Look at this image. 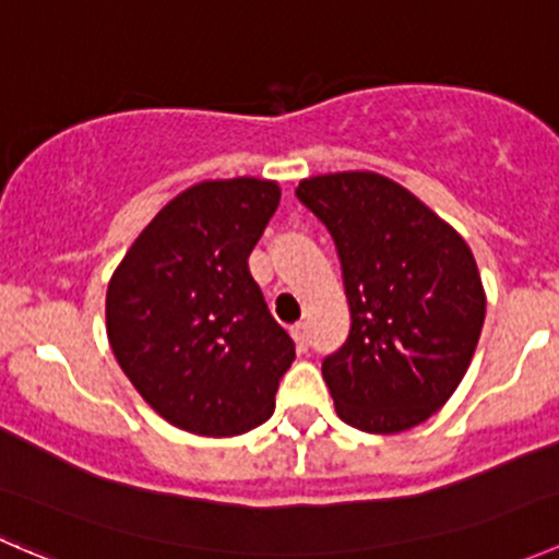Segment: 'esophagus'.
I'll list each match as a JSON object with an SVG mask.
<instances>
[{"label":"esophagus","mask_w":559,"mask_h":559,"mask_svg":"<svg viewBox=\"0 0 559 559\" xmlns=\"http://www.w3.org/2000/svg\"><path fill=\"white\" fill-rule=\"evenodd\" d=\"M292 337H295V343H297V348H300V352H306L308 348V326L302 324H295L292 326Z\"/></svg>","instance_id":"1"}]
</instances>
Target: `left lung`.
<instances>
[{
    "label": "left lung",
    "mask_w": 559,
    "mask_h": 559,
    "mask_svg": "<svg viewBox=\"0 0 559 559\" xmlns=\"http://www.w3.org/2000/svg\"><path fill=\"white\" fill-rule=\"evenodd\" d=\"M297 197L335 240L352 330L321 373L335 411L362 432H403L460 386L487 295L452 224L370 170L300 180Z\"/></svg>",
    "instance_id": "8db88e82"
}]
</instances>
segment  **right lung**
<instances>
[{
    "label": "right lung",
    "mask_w": 559,
    "mask_h": 559,
    "mask_svg": "<svg viewBox=\"0 0 559 559\" xmlns=\"http://www.w3.org/2000/svg\"><path fill=\"white\" fill-rule=\"evenodd\" d=\"M281 202L264 178L202 180L173 197L107 284V341L140 397L173 427L233 438L273 416L295 343L248 257Z\"/></svg>",
    "instance_id": "1"
}]
</instances>
